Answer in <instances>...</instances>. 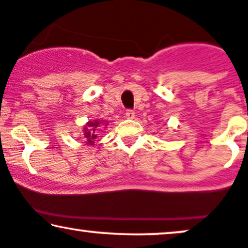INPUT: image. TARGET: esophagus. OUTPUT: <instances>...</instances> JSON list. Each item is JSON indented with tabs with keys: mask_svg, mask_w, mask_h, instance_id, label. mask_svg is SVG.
I'll use <instances>...</instances> for the list:
<instances>
[{
	"mask_svg": "<svg viewBox=\"0 0 248 248\" xmlns=\"http://www.w3.org/2000/svg\"><path fill=\"white\" fill-rule=\"evenodd\" d=\"M134 111L133 110H126V112H125V117L126 118H129V119H132V118H134Z\"/></svg>",
	"mask_w": 248,
	"mask_h": 248,
	"instance_id": "esophagus-1",
	"label": "esophagus"
}]
</instances>
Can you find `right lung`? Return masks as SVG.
Masks as SVG:
<instances>
[{"label": "right lung", "instance_id": "add662e5", "mask_svg": "<svg viewBox=\"0 0 248 248\" xmlns=\"http://www.w3.org/2000/svg\"><path fill=\"white\" fill-rule=\"evenodd\" d=\"M101 122L99 119H96V121H93V122H88L86 124V126L84 127V138L86 140V143L88 145H93L94 141H95L97 134H96V130L97 127L100 126Z\"/></svg>", "mask_w": 248, "mask_h": 248}]
</instances>
